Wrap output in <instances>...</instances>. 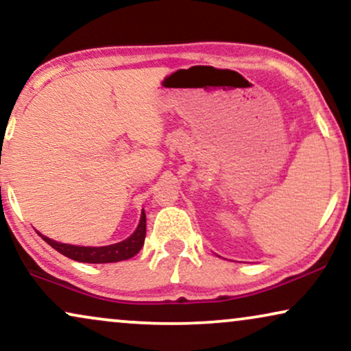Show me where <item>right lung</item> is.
<instances>
[{"label":"right lung","instance_id":"add662e5","mask_svg":"<svg viewBox=\"0 0 351 351\" xmlns=\"http://www.w3.org/2000/svg\"><path fill=\"white\" fill-rule=\"evenodd\" d=\"M145 233H147V217H145V213H142L141 223H138L136 232H134L128 239H124V241L110 244V246H102V247L73 246V244L57 243L54 239L43 237V234L41 237L51 247H54L56 251L64 254L65 257L71 258V261L86 262V263H110V262L126 261V258H131L136 256V254L142 249L143 241H145Z\"/></svg>","mask_w":351,"mask_h":351}]
</instances>
